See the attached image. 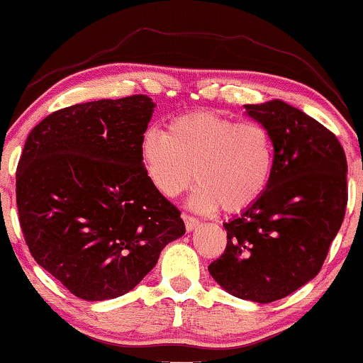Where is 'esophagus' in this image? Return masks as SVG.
I'll list each match as a JSON object with an SVG mask.
<instances>
[{
	"instance_id": "1",
	"label": "esophagus",
	"mask_w": 363,
	"mask_h": 363,
	"mask_svg": "<svg viewBox=\"0 0 363 363\" xmlns=\"http://www.w3.org/2000/svg\"><path fill=\"white\" fill-rule=\"evenodd\" d=\"M182 218H183V222H185L186 232H191V230H195L200 225L199 218H195V216H190L188 213H183Z\"/></svg>"
}]
</instances>
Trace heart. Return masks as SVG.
Returning a JSON list of instances; mask_svg holds the SVG:
<instances>
[{
  "mask_svg": "<svg viewBox=\"0 0 363 363\" xmlns=\"http://www.w3.org/2000/svg\"><path fill=\"white\" fill-rule=\"evenodd\" d=\"M140 157L155 190L175 199L199 182L190 206L210 213L222 206L240 213L260 199L274 170V141L257 121H235L213 111H193L148 128Z\"/></svg>",
  "mask_w": 363,
  "mask_h": 363,
  "instance_id": "heart-1",
  "label": "heart"
}]
</instances>
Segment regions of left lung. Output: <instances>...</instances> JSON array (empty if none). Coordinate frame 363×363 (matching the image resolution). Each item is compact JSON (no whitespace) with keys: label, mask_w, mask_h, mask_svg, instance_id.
I'll use <instances>...</instances> for the list:
<instances>
[{"label":"left lung","mask_w":363,"mask_h":363,"mask_svg":"<svg viewBox=\"0 0 363 363\" xmlns=\"http://www.w3.org/2000/svg\"><path fill=\"white\" fill-rule=\"evenodd\" d=\"M245 110L270 131L274 170L260 199L223 223L227 248L208 272L230 295L270 303L308 284L325 262L345 216L347 158L332 131L289 103Z\"/></svg>","instance_id":"1"}]
</instances>
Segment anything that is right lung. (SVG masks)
<instances>
[{
	"label": "right lung",
	"instance_id": "obj_1",
	"mask_svg": "<svg viewBox=\"0 0 363 363\" xmlns=\"http://www.w3.org/2000/svg\"><path fill=\"white\" fill-rule=\"evenodd\" d=\"M155 106L135 95L51 113L18 163L16 205L33 258L88 302L128 294L185 235L140 157Z\"/></svg>",
	"mask_w": 363,
	"mask_h": 363
}]
</instances>
